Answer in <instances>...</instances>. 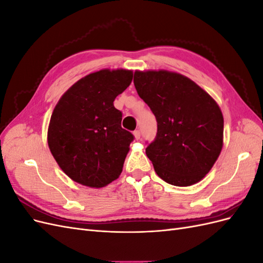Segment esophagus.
<instances>
[{
    "mask_svg": "<svg viewBox=\"0 0 263 263\" xmlns=\"http://www.w3.org/2000/svg\"><path fill=\"white\" fill-rule=\"evenodd\" d=\"M134 137H135V139H136V140L140 139V132L139 130H135L134 132Z\"/></svg>",
    "mask_w": 263,
    "mask_h": 263,
    "instance_id": "1",
    "label": "esophagus"
}]
</instances>
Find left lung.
I'll list each match as a JSON object with an SVG mask.
<instances>
[{
    "label": "left lung",
    "mask_w": 263,
    "mask_h": 263,
    "mask_svg": "<svg viewBox=\"0 0 263 263\" xmlns=\"http://www.w3.org/2000/svg\"><path fill=\"white\" fill-rule=\"evenodd\" d=\"M134 84L157 119V137L146 148L156 173L176 186L200 182L224 144V117L216 101L172 71L137 70Z\"/></svg>",
    "instance_id": "obj_1"
}]
</instances>
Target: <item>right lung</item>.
<instances>
[{
    "mask_svg": "<svg viewBox=\"0 0 263 263\" xmlns=\"http://www.w3.org/2000/svg\"><path fill=\"white\" fill-rule=\"evenodd\" d=\"M132 80V70L102 69L70 86L54 106L47 141L60 169L79 184L100 189L121 176L134 136L122 128L114 101Z\"/></svg>",
    "mask_w": 263,
    "mask_h": 263,
    "instance_id": "obj_1",
    "label": "right lung"
}]
</instances>
